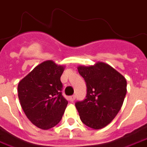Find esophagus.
<instances>
[{
    "label": "esophagus",
    "mask_w": 147,
    "mask_h": 147,
    "mask_svg": "<svg viewBox=\"0 0 147 147\" xmlns=\"http://www.w3.org/2000/svg\"><path fill=\"white\" fill-rule=\"evenodd\" d=\"M75 100H76V96L75 95H72L71 96H69V100H70L71 102H73Z\"/></svg>",
    "instance_id": "esophagus-1"
}]
</instances>
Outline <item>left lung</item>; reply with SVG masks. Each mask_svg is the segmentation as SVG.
<instances>
[{
    "label": "left lung",
    "mask_w": 147,
    "mask_h": 147,
    "mask_svg": "<svg viewBox=\"0 0 147 147\" xmlns=\"http://www.w3.org/2000/svg\"><path fill=\"white\" fill-rule=\"evenodd\" d=\"M86 82V99L76 103L82 123L93 129L104 128L118 115L127 92L125 78L106 63L79 66Z\"/></svg>",
    "instance_id": "8db88e82"
}]
</instances>
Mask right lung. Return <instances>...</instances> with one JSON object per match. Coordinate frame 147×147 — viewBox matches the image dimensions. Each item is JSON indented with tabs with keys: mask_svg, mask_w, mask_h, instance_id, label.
Masks as SVG:
<instances>
[{
	"mask_svg": "<svg viewBox=\"0 0 147 147\" xmlns=\"http://www.w3.org/2000/svg\"><path fill=\"white\" fill-rule=\"evenodd\" d=\"M65 67L48 60L43 61L18 86L21 107L31 122L41 129H51L59 123L68 101L62 96L61 76Z\"/></svg>",
	"mask_w": 147,
	"mask_h": 147,
	"instance_id": "obj_1",
	"label": "right lung"
}]
</instances>
